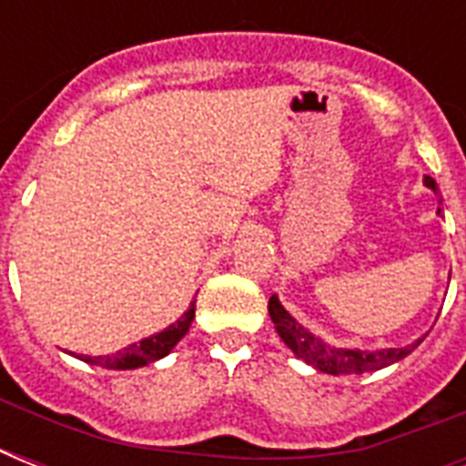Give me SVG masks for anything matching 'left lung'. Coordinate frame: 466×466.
<instances>
[{
	"label": "left lung",
	"instance_id": "obj_1",
	"mask_svg": "<svg viewBox=\"0 0 466 466\" xmlns=\"http://www.w3.org/2000/svg\"><path fill=\"white\" fill-rule=\"evenodd\" d=\"M426 186H431L435 190V181L431 176H426ZM268 314L273 319V324H276V331L285 340V346L292 348V353L302 358L305 362H309V365H314L317 370H321V372H331V375H362V372L382 370L387 365H391V362L406 358L420 343L419 339L411 346L387 348V350H375V353H368V350H348V348H331L321 343L317 336H311L305 326H299L283 309V305L278 302L276 295L268 299Z\"/></svg>",
	"mask_w": 466,
	"mask_h": 466
}]
</instances>
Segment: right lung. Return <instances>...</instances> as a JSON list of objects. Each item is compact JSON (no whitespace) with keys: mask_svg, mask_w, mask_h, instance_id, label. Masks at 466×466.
Wrapping results in <instances>:
<instances>
[{"mask_svg":"<svg viewBox=\"0 0 466 466\" xmlns=\"http://www.w3.org/2000/svg\"><path fill=\"white\" fill-rule=\"evenodd\" d=\"M193 317H196V305H190V309L186 311L176 324H171L161 333L149 336V339L140 340V343H133V346L123 348V350H118V353L98 355V358H91V355H76V358L84 362H89V365H98V368H108V370L142 368V365H149V362L159 360V358L171 353V348H174L183 336H186Z\"/></svg>","mask_w":466,"mask_h":466,"instance_id":"obj_1","label":"right lung"}]
</instances>
